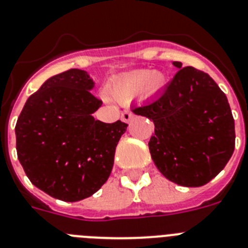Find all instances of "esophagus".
I'll use <instances>...</instances> for the list:
<instances>
[{"label":"esophagus","instance_id":"1","mask_svg":"<svg viewBox=\"0 0 248 248\" xmlns=\"http://www.w3.org/2000/svg\"><path fill=\"white\" fill-rule=\"evenodd\" d=\"M121 118H122V121L124 122H126V124H128L132 118H134V114L131 113L130 111H124L122 112V114H121Z\"/></svg>","mask_w":248,"mask_h":248}]
</instances>
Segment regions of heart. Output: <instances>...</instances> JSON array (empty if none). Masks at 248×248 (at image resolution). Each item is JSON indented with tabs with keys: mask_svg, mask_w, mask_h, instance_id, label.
<instances>
[{
	"mask_svg": "<svg viewBox=\"0 0 248 248\" xmlns=\"http://www.w3.org/2000/svg\"><path fill=\"white\" fill-rule=\"evenodd\" d=\"M168 78L164 73L154 70H139L114 80L109 85V94L118 102H131L142 93L154 95L164 91Z\"/></svg>",
	"mask_w": 248,
	"mask_h": 248,
	"instance_id": "b5f03b06",
	"label": "heart"
}]
</instances>
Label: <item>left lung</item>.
<instances>
[{"label":"left lung","instance_id":"8db88e82","mask_svg":"<svg viewBox=\"0 0 248 248\" xmlns=\"http://www.w3.org/2000/svg\"><path fill=\"white\" fill-rule=\"evenodd\" d=\"M164 92L132 112L153 120L150 154L159 171L183 186H202L217 176L234 150L230 103L207 73L180 62Z\"/></svg>","mask_w":248,"mask_h":248}]
</instances>
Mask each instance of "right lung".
I'll list each match as a JSON object with an SVG mask.
<instances>
[{"label":"right lung","instance_id":"right-lung-1","mask_svg":"<svg viewBox=\"0 0 248 248\" xmlns=\"http://www.w3.org/2000/svg\"><path fill=\"white\" fill-rule=\"evenodd\" d=\"M89 73L50 77L31 94L15 127L20 164L30 182L53 198H88L109 178L116 146L127 124L93 117L102 102Z\"/></svg>","mask_w":248,"mask_h":248}]
</instances>
